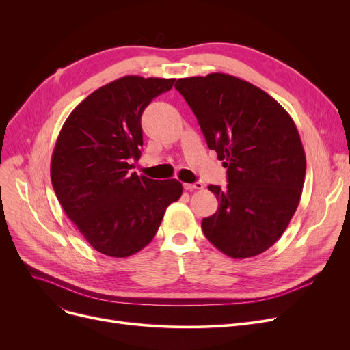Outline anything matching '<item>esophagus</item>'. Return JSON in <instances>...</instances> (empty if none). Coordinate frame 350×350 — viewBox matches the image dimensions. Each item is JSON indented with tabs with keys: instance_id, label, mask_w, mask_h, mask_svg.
I'll use <instances>...</instances> for the list:
<instances>
[{
	"instance_id": "esophagus-1",
	"label": "esophagus",
	"mask_w": 350,
	"mask_h": 350,
	"mask_svg": "<svg viewBox=\"0 0 350 350\" xmlns=\"http://www.w3.org/2000/svg\"><path fill=\"white\" fill-rule=\"evenodd\" d=\"M185 189L189 190V191H193V190H201L203 189V183L201 181H196V183H186L185 185Z\"/></svg>"
}]
</instances>
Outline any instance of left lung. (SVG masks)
Instances as JSON below:
<instances>
[{
    "label": "left lung",
    "instance_id": "1",
    "mask_svg": "<svg viewBox=\"0 0 350 350\" xmlns=\"http://www.w3.org/2000/svg\"><path fill=\"white\" fill-rule=\"evenodd\" d=\"M207 146L227 169L215 214L203 218L207 240L235 260L273 245L295 214L306 172L298 129L262 89L227 73L177 79Z\"/></svg>",
    "mask_w": 350,
    "mask_h": 350
}]
</instances>
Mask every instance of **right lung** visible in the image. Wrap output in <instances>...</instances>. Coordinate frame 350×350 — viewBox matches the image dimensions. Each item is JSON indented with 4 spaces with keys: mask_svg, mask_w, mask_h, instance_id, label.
<instances>
[{
    "mask_svg": "<svg viewBox=\"0 0 350 350\" xmlns=\"http://www.w3.org/2000/svg\"><path fill=\"white\" fill-rule=\"evenodd\" d=\"M174 79L123 77L82 100L65 120L51 181L68 218L96 251L124 258L156 235L181 183L131 173L143 146L140 118Z\"/></svg>",
    "mask_w": 350,
    "mask_h": 350,
    "instance_id": "add662e5",
    "label": "right lung"
}]
</instances>
